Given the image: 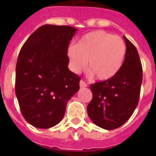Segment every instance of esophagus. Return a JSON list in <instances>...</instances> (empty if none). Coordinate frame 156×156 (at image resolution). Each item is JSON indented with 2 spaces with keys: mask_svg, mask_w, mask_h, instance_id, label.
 I'll return each mask as SVG.
<instances>
[{
  "mask_svg": "<svg viewBox=\"0 0 156 156\" xmlns=\"http://www.w3.org/2000/svg\"><path fill=\"white\" fill-rule=\"evenodd\" d=\"M79 85H80V87H87V83H86L83 80L80 81Z\"/></svg>",
  "mask_w": 156,
  "mask_h": 156,
  "instance_id": "34e87169",
  "label": "esophagus"
}]
</instances>
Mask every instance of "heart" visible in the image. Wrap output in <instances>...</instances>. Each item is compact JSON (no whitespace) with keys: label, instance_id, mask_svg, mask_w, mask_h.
<instances>
[{"label":"heart","instance_id":"1","mask_svg":"<svg viewBox=\"0 0 156 156\" xmlns=\"http://www.w3.org/2000/svg\"><path fill=\"white\" fill-rule=\"evenodd\" d=\"M71 69L78 73L86 67L98 80L113 78L122 68L126 56V46L121 38L104 30H95L86 34L77 45L67 50Z\"/></svg>","mask_w":156,"mask_h":156}]
</instances>
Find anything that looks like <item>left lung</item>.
Here are the masks:
<instances>
[{
  "label": "left lung",
  "instance_id": "1",
  "mask_svg": "<svg viewBox=\"0 0 156 156\" xmlns=\"http://www.w3.org/2000/svg\"><path fill=\"white\" fill-rule=\"evenodd\" d=\"M126 56L122 68L113 78L91 84L92 100L87 113L92 122L112 130L126 123L135 110L140 95L143 68L135 46L124 36Z\"/></svg>",
  "mask_w": 156,
  "mask_h": 156
}]
</instances>
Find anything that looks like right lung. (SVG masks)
<instances>
[{
  "mask_svg": "<svg viewBox=\"0 0 156 156\" xmlns=\"http://www.w3.org/2000/svg\"><path fill=\"white\" fill-rule=\"evenodd\" d=\"M76 29L43 25L21 48L16 66L15 93L23 117L31 126L48 129L60 122L80 78L68 69L69 44Z\"/></svg>",
  "mask_w": 156,
  "mask_h": 156,
  "instance_id": "1",
  "label": "right lung"
}]
</instances>
